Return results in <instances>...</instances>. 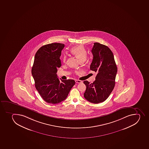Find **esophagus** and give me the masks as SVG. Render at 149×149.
<instances>
[{"label":"esophagus","mask_w":149,"mask_h":149,"mask_svg":"<svg viewBox=\"0 0 149 149\" xmlns=\"http://www.w3.org/2000/svg\"><path fill=\"white\" fill-rule=\"evenodd\" d=\"M75 82H76V83H77V84H81V83H82V81L76 79V80H75Z\"/></svg>","instance_id":"1"}]
</instances>
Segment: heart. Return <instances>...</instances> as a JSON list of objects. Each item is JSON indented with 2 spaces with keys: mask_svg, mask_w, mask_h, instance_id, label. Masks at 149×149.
Masks as SVG:
<instances>
[{
  "mask_svg": "<svg viewBox=\"0 0 149 149\" xmlns=\"http://www.w3.org/2000/svg\"><path fill=\"white\" fill-rule=\"evenodd\" d=\"M71 54L75 55L81 62H82L86 59L87 57V52L85 47L84 46L79 45L73 47L70 50ZM67 59V56L64 55L63 57V60L64 62H65Z\"/></svg>",
  "mask_w": 149,
  "mask_h": 149,
  "instance_id": "1",
  "label": "heart"
}]
</instances>
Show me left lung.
Listing matches in <instances>:
<instances>
[{"instance_id": "8db88e82", "label": "left lung", "mask_w": 149, "mask_h": 149, "mask_svg": "<svg viewBox=\"0 0 149 149\" xmlns=\"http://www.w3.org/2000/svg\"><path fill=\"white\" fill-rule=\"evenodd\" d=\"M92 53L93 59L90 68L97 74L93 83L84 81L86 86L84 97L91 103L98 104L106 100L113 90L117 68L113 54L107 46L94 43Z\"/></svg>"}]
</instances>
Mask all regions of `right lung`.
<instances>
[{
    "mask_svg": "<svg viewBox=\"0 0 149 149\" xmlns=\"http://www.w3.org/2000/svg\"><path fill=\"white\" fill-rule=\"evenodd\" d=\"M65 45L53 43L40 47L37 52L32 68L36 88L41 97L48 103L58 104L66 99L75 85L73 79L60 81L57 76L61 66V51Z\"/></svg>",
    "mask_w": 149,
    "mask_h": 149,
    "instance_id": "add662e5",
    "label": "right lung"
}]
</instances>
